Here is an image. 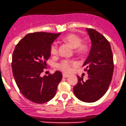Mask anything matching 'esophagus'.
I'll return each instance as SVG.
<instances>
[{"label": "esophagus", "mask_w": 126, "mask_h": 126, "mask_svg": "<svg viewBox=\"0 0 126 126\" xmlns=\"http://www.w3.org/2000/svg\"><path fill=\"white\" fill-rule=\"evenodd\" d=\"M63 78H67V77L69 76V75H68V74H67L63 73Z\"/></svg>", "instance_id": "1"}]
</instances>
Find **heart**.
<instances>
[{"label": "heart", "instance_id": "heart-1", "mask_svg": "<svg viewBox=\"0 0 126 126\" xmlns=\"http://www.w3.org/2000/svg\"><path fill=\"white\" fill-rule=\"evenodd\" d=\"M63 40L70 44L73 48H75L76 53L79 55H83L87 52L88 46L86 43H82V38L76 33H68L63 38ZM58 47L56 43H52L50 48V53L52 55L55 56L58 54ZM75 65L72 61L64 59L57 64V68L65 73L71 71V67Z\"/></svg>", "mask_w": 126, "mask_h": 126}]
</instances>
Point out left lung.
Here are the masks:
<instances>
[{
	"instance_id": "obj_1",
	"label": "left lung",
	"mask_w": 126,
	"mask_h": 126,
	"mask_svg": "<svg viewBox=\"0 0 126 126\" xmlns=\"http://www.w3.org/2000/svg\"><path fill=\"white\" fill-rule=\"evenodd\" d=\"M86 30L92 46L83 67L88 77L83 80L78 76V82L73 91L80 100L92 103L99 100L106 93L112 80L114 65L108 40L95 29L88 28Z\"/></svg>"
}]
</instances>
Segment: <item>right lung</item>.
I'll return each instance as SVG.
<instances>
[{
    "label": "right lung",
    "mask_w": 126,
    "mask_h": 126,
    "mask_svg": "<svg viewBox=\"0 0 126 126\" xmlns=\"http://www.w3.org/2000/svg\"><path fill=\"white\" fill-rule=\"evenodd\" d=\"M61 33L40 32L28 33L16 45L12 57V70L18 89L27 99L41 104L55 95L63 78L56 71L41 76L50 56V48Z\"/></svg>",
    "instance_id": "1"
}]
</instances>
